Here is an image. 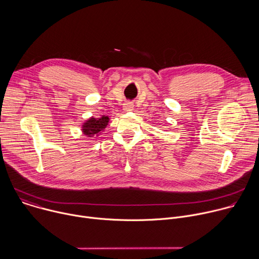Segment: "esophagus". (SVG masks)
<instances>
[{"label":"esophagus","instance_id":"1","mask_svg":"<svg viewBox=\"0 0 259 259\" xmlns=\"http://www.w3.org/2000/svg\"><path fill=\"white\" fill-rule=\"evenodd\" d=\"M124 109L126 110V112H130V110H133V107H134V104L132 102H126L124 103Z\"/></svg>","mask_w":259,"mask_h":259}]
</instances>
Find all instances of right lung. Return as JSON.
<instances>
[{
  "instance_id": "right-lung-1",
  "label": "right lung",
  "mask_w": 259,
  "mask_h": 259,
  "mask_svg": "<svg viewBox=\"0 0 259 259\" xmlns=\"http://www.w3.org/2000/svg\"><path fill=\"white\" fill-rule=\"evenodd\" d=\"M109 118L107 116H101L100 118H94L91 117L88 120H86L82 124V132L87 137H93V136H99V134L106 128L108 125Z\"/></svg>"
}]
</instances>
